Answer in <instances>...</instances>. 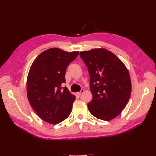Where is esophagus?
<instances>
[{"label": "esophagus", "mask_w": 156, "mask_h": 156, "mask_svg": "<svg viewBox=\"0 0 156 156\" xmlns=\"http://www.w3.org/2000/svg\"><path fill=\"white\" fill-rule=\"evenodd\" d=\"M83 92H84V89H82V90H81L80 92H76V95H78V96H80V95H81V94H82V93H83Z\"/></svg>", "instance_id": "esophagus-1"}]
</instances>
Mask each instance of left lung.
<instances>
[{"label":"left lung","instance_id":"obj_1","mask_svg":"<svg viewBox=\"0 0 156 156\" xmlns=\"http://www.w3.org/2000/svg\"><path fill=\"white\" fill-rule=\"evenodd\" d=\"M87 65L92 99L88 104L90 113L111 121L121 113L130 98L131 81L128 69L113 53L104 48L81 51Z\"/></svg>","mask_w":156,"mask_h":156}]
</instances>
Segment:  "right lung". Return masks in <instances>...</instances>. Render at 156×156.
<instances>
[{
  "label": "right lung",
  "mask_w": 156,
  "mask_h": 156,
  "mask_svg": "<svg viewBox=\"0 0 156 156\" xmlns=\"http://www.w3.org/2000/svg\"><path fill=\"white\" fill-rule=\"evenodd\" d=\"M79 51H65L52 48L35 58L27 79V94L29 103L42 120L53 125L67 119L72 109L75 96L67 87L62 89L68 66Z\"/></svg>",
  "instance_id": "1"
}]
</instances>
